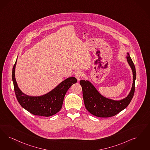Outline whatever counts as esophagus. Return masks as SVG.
Here are the masks:
<instances>
[{"label":"esophagus","mask_w":150,"mask_h":150,"mask_svg":"<svg viewBox=\"0 0 150 150\" xmlns=\"http://www.w3.org/2000/svg\"><path fill=\"white\" fill-rule=\"evenodd\" d=\"M84 73L81 71H78L75 73V77L78 79V81H80V79L83 77Z\"/></svg>","instance_id":"esophagus-1"}]
</instances>
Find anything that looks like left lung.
Returning a JSON list of instances; mask_svg holds the SVG:
<instances>
[{
  "label": "left lung",
  "mask_w": 150,
  "mask_h": 150,
  "mask_svg": "<svg viewBox=\"0 0 150 150\" xmlns=\"http://www.w3.org/2000/svg\"><path fill=\"white\" fill-rule=\"evenodd\" d=\"M127 60L132 69L133 83L129 94L122 100H114L105 98L99 93L89 81L80 80V84L82 87L84 104L86 109L91 114L102 118L113 117L125 109L130 103L134 93L136 71L134 65L128 53H127Z\"/></svg>",
  "instance_id": "1"
}]
</instances>
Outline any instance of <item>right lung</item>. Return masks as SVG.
<instances>
[{"instance_id": "add662e5", "label": "right lung", "mask_w": 150, "mask_h": 150, "mask_svg": "<svg viewBox=\"0 0 150 150\" xmlns=\"http://www.w3.org/2000/svg\"><path fill=\"white\" fill-rule=\"evenodd\" d=\"M17 60L12 70V80L17 100L20 105L31 114L50 117L59 112L62 108L67 91L76 83L77 79L70 77L59 84L54 89L41 96H29L24 94L18 88L15 78V68Z\"/></svg>"}]
</instances>
